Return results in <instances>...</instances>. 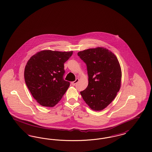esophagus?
Wrapping results in <instances>:
<instances>
[{
  "label": "esophagus",
  "instance_id": "1",
  "mask_svg": "<svg viewBox=\"0 0 152 152\" xmlns=\"http://www.w3.org/2000/svg\"><path fill=\"white\" fill-rule=\"evenodd\" d=\"M79 79H76L75 80V81H74L73 82H72L71 83V84L73 85V86H75V85H76L78 82H79Z\"/></svg>",
  "mask_w": 152,
  "mask_h": 152
}]
</instances>
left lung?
Returning <instances> with one entry per match:
<instances>
[{
  "mask_svg": "<svg viewBox=\"0 0 152 152\" xmlns=\"http://www.w3.org/2000/svg\"><path fill=\"white\" fill-rule=\"evenodd\" d=\"M86 65L88 85L80 94L91 109L100 111L115 98L121 85V66L115 55L103 48L77 53Z\"/></svg>",
  "mask_w": 152,
  "mask_h": 152,
  "instance_id": "8db88e82",
  "label": "left lung"
}]
</instances>
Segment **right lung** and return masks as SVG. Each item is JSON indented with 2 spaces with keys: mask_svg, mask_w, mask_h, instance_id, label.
Returning <instances> with one entry per match:
<instances>
[{
  "mask_svg": "<svg viewBox=\"0 0 152 152\" xmlns=\"http://www.w3.org/2000/svg\"><path fill=\"white\" fill-rule=\"evenodd\" d=\"M73 51L43 50L33 55L25 68V83L37 102L54 107L67 91L69 82L65 81L64 63Z\"/></svg>",
  "mask_w": 152,
  "mask_h": 152,
  "instance_id": "obj_1",
  "label": "right lung"
}]
</instances>
